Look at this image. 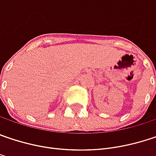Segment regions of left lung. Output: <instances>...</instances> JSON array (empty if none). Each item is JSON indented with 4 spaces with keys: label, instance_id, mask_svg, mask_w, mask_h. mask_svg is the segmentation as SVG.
<instances>
[{
    "label": "left lung",
    "instance_id": "left-lung-1",
    "mask_svg": "<svg viewBox=\"0 0 156 156\" xmlns=\"http://www.w3.org/2000/svg\"><path fill=\"white\" fill-rule=\"evenodd\" d=\"M155 96H156V94H155Z\"/></svg>",
    "mask_w": 156,
    "mask_h": 156
}]
</instances>
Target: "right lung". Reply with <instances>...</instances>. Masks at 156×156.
<instances>
[{"mask_svg":"<svg viewBox=\"0 0 156 156\" xmlns=\"http://www.w3.org/2000/svg\"><path fill=\"white\" fill-rule=\"evenodd\" d=\"M0 75H1V72H0Z\"/></svg>","mask_w":156,"mask_h":156,"instance_id":"obj_1","label":"right lung"}]
</instances>
